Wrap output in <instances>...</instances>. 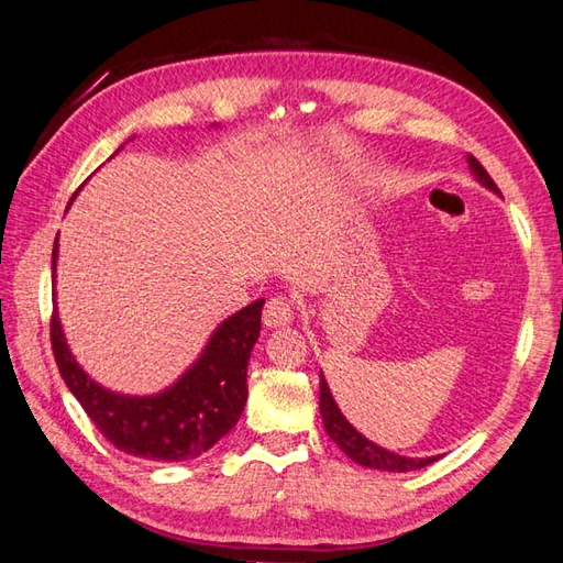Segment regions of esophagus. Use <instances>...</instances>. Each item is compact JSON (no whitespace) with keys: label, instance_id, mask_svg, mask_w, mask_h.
I'll use <instances>...</instances> for the list:
<instances>
[{"label":"esophagus","instance_id":"34e87169","mask_svg":"<svg viewBox=\"0 0 563 563\" xmlns=\"http://www.w3.org/2000/svg\"><path fill=\"white\" fill-rule=\"evenodd\" d=\"M292 302L285 295H275L263 307V324L266 327H285L292 322Z\"/></svg>","mask_w":563,"mask_h":563}]
</instances>
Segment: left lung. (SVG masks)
I'll use <instances>...</instances> for the list:
<instances>
[{"mask_svg": "<svg viewBox=\"0 0 563 563\" xmlns=\"http://www.w3.org/2000/svg\"><path fill=\"white\" fill-rule=\"evenodd\" d=\"M468 165L473 175H476V180L481 185H486L488 190H493L495 195H500L498 185L493 183V178L488 175V170L483 168V165L468 156ZM319 412H322V420H324V429L327 434L332 437V442H336V446L344 451V454L356 461L361 466H368V468H378V471H417V468H424L429 464H434L439 456H427V459H410V456H400V454H393V451L383 449L378 444L368 442L366 437L361 432H356L354 424H349V420L341 410L336 407L334 398H332V390H329V385L324 380V376H319Z\"/></svg>", "mask_w": 563, "mask_h": 563, "instance_id": "8db88e82", "label": "left lung"}]
</instances>
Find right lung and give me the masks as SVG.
Masks as SVG:
<instances>
[{
  "label": "right lung",
  "instance_id": "right-lung-1",
  "mask_svg": "<svg viewBox=\"0 0 563 563\" xmlns=\"http://www.w3.org/2000/svg\"><path fill=\"white\" fill-rule=\"evenodd\" d=\"M58 239L53 244V273ZM266 300L246 305L217 327L202 356L173 388L148 398L109 393L77 366L58 312L51 314V346L58 371L87 417L119 451L148 461H187L205 454L239 422L249 398L246 366L261 334Z\"/></svg>",
  "mask_w": 563,
  "mask_h": 563
}]
</instances>
